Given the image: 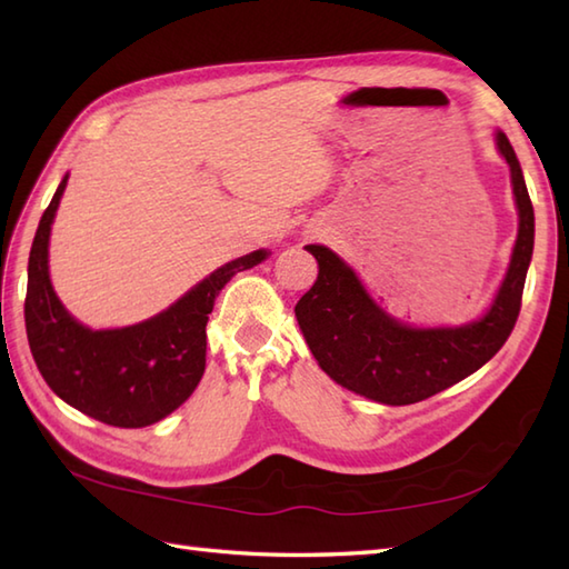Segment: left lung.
I'll return each mask as SVG.
<instances>
[{
    "label": "left lung",
    "instance_id": "obj_1",
    "mask_svg": "<svg viewBox=\"0 0 569 569\" xmlns=\"http://www.w3.org/2000/svg\"><path fill=\"white\" fill-rule=\"evenodd\" d=\"M493 143L509 163L518 234L509 269L485 316L462 325L418 328L383 310L340 253L308 244L318 261V278L298 300L296 318L312 357L342 389L383 406H408L450 389L499 352L516 325L530 259L536 214L521 163L501 129Z\"/></svg>",
    "mask_w": 569,
    "mask_h": 569
}]
</instances>
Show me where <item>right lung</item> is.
I'll use <instances>...</instances> for the list:
<instances>
[{
	"instance_id": "1",
	"label": "right lung",
	"mask_w": 569,
	"mask_h": 569,
	"mask_svg": "<svg viewBox=\"0 0 569 569\" xmlns=\"http://www.w3.org/2000/svg\"><path fill=\"white\" fill-rule=\"evenodd\" d=\"M66 186L68 173L41 217L29 253L23 318L33 361L51 391L80 413L114 428L153 426L198 389L208 347L204 325L217 293L271 251L257 249L222 263L149 320L92 330L60 303L48 266L51 227Z\"/></svg>"
}]
</instances>
